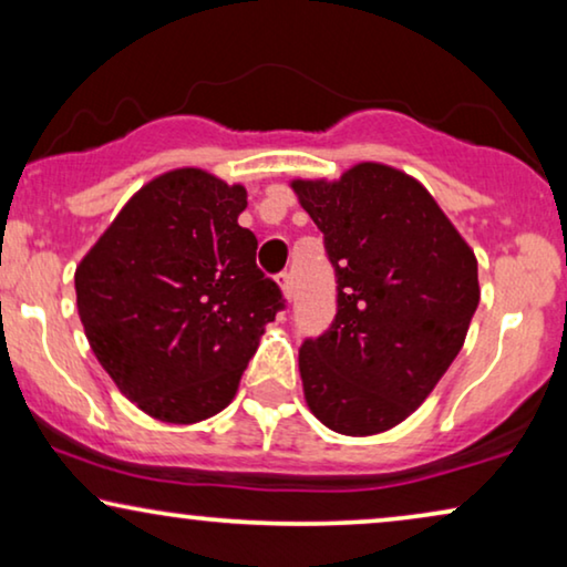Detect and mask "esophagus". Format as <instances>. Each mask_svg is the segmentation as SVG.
<instances>
[{
	"label": "esophagus",
	"instance_id": "esophagus-1",
	"mask_svg": "<svg viewBox=\"0 0 567 567\" xmlns=\"http://www.w3.org/2000/svg\"><path fill=\"white\" fill-rule=\"evenodd\" d=\"M278 286H281V291H284L286 299L293 297V278H291L289 270H284V274H278Z\"/></svg>",
	"mask_w": 567,
	"mask_h": 567
}]
</instances>
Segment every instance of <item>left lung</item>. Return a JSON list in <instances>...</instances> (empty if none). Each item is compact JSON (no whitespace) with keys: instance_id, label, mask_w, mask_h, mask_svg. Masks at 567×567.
<instances>
[{"instance_id":"1","label":"left lung","mask_w":567,"mask_h":567,"mask_svg":"<svg viewBox=\"0 0 567 567\" xmlns=\"http://www.w3.org/2000/svg\"><path fill=\"white\" fill-rule=\"evenodd\" d=\"M291 188L338 284L336 320L299 348L307 405L343 436L390 431L462 351L480 301L475 252L415 177L379 162Z\"/></svg>"}]
</instances>
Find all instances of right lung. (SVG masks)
Segmentation results:
<instances>
[{
  "label": "right lung",
  "instance_id": "add662e5",
  "mask_svg": "<svg viewBox=\"0 0 567 567\" xmlns=\"http://www.w3.org/2000/svg\"><path fill=\"white\" fill-rule=\"evenodd\" d=\"M243 185L196 167L146 183L74 274L92 353L131 402L198 423L235 398L284 297L239 227Z\"/></svg>",
  "mask_w": 567,
  "mask_h": 567
}]
</instances>
